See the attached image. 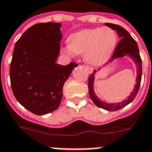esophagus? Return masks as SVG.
Masks as SVG:
<instances>
[{
    "mask_svg": "<svg viewBox=\"0 0 152 152\" xmlns=\"http://www.w3.org/2000/svg\"><path fill=\"white\" fill-rule=\"evenodd\" d=\"M82 66H83V68H85L86 70L88 71V72H89V73H92V72H93L92 69H91V68H89V67H88V66H86V65H82Z\"/></svg>",
    "mask_w": 152,
    "mask_h": 152,
    "instance_id": "obj_1",
    "label": "esophagus"
}]
</instances>
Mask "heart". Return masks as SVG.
<instances>
[{"label":"heart","mask_w":152,"mask_h":152,"mask_svg":"<svg viewBox=\"0 0 152 152\" xmlns=\"http://www.w3.org/2000/svg\"><path fill=\"white\" fill-rule=\"evenodd\" d=\"M117 42V34L110 27L83 29L69 37V44L65 46L64 51L71 56L83 53L86 63L99 66L110 59Z\"/></svg>","instance_id":"b5f03b06"}]
</instances>
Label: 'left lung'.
<instances>
[{
	"label": "left lung",
	"mask_w": 152,
	"mask_h": 152,
	"mask_svg": "<svg viewBox=\"0 0 152 152\" xmlns=\"http://www.w3.org/2000/svg\"><path fill=\"white\" fill-rule=\"evenodd\" d=\"M107 27H110L113 30H115L118 33V36L120 37V41L118 42V45L116 46V49L112 57L110 60V61H113L114 59L117 58H121L125 56H129L132 58L135 61V63L137 65V76L136 79V86H135L134 90L130 95L126 99V100H124L121 102H118V103H108L106 102H103L100 100L99 98L95 95V91H94V81H95V76L96 70H94V72L91 74L89 78H88V89H89V95L93 101V102L99 106V108L104 109L109 111H115L118 110L125 107L129 104L132 100L134 99L135 97L137 96L138 91H139L140 82H141L142 77V61L140 56L139 48L137 46V42L132 39V37L130 35L129 32L123 28L121 26L113 24V23H105Z\"/></svg>",
	"instance_id": "obj_1"
}]
</instances>
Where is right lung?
<instances>
[{"instance_id":"1","label":"right lung","mask_w":152,"mask_h":152,"mask_svg":"<svg viewBox=\"0 0 152 152\" xmlns=\"http://www.w3.org/2000/svg\"><path fill=\"white\" fill-rule=\"evenodd\" d=\"M61 23H40L28 28L15 42L10 64L13 95L36 115L59 107L64 82L77 64L56 63L62 39Z\"/></svg>"}]
</instances>
